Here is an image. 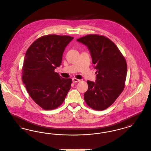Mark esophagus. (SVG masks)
I'll list each match as a JSON object with an SVG mask.
<instances>
[{
    "label": "esophagus",
    "instance_id": "34e87169",
    "mask_svg": "<svg viewBox=\"0 0 151 151\" xmlns=\"http://www.w3.org/2000/svg\"><path fill=\"white\" fill-rule=\"evenodd\" d=\"M72 81H73V82H80V80H78V79H77V78H73V79H72Z\"/></svg>",
    "mask_w": 151,
    "mask_h": 151
}]
</instances>
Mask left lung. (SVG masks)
Masks as SVG:
<instances>
[{"mask_svg":"<svg viewBox=\"0 0 151 151\" xmlns=\"http://www.w3.org/2000/svg\"><path fill=\"white\" fill-rule=\"evenodd\" d=\"M77 40L87 46L94 68L97 70L96 81H87L88 89L84 93V99L91 108L104 110L124 89L127 73L126 60L117 46L104 36L88 35Z\"/></svg>","mask_w":151,"mask_h":151,"instance_id":"8db88e82","label":"left lung"}]
</instances>
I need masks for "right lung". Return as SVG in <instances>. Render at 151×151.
I'll use <instances>...</instances> for the list:
<instances>
[{
  "label": "right lung",
  "mask_w": 151,
  "mask_h": 151,
  "mask_svg": "<svg viewBox=\"0 0 151 151\" xmlns=\"http://www.w3.org/2000/svg\"><path fill=\"white\" fill-rule=\"evenodd\" d=\"M73 38L66 35L43 36L26 52L23 82L31 99L45 110L60 106L70 89L71 79L61 77L54 70L60 66L64 50Z\"/></svg>",
  "instance_id": "add662e5"
}]
</instances>
